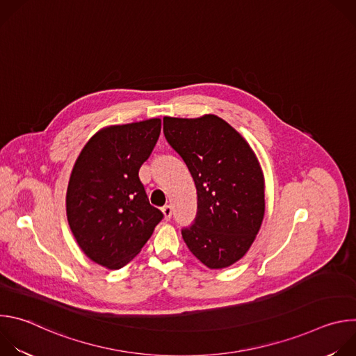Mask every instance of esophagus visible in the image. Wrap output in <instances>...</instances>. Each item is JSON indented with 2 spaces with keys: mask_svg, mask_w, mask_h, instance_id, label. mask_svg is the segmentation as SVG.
I'll list each match as a JSON object with an SVG mask.
<instances>
[{
  "mask_svg": "<svg viewBox=\"0 0 356 356\" xmlns=\"http://www.w3.org/2000/svg\"><path fill=\"white\" fill-rule=\"evenodd\" d=\"M162 213H163V217H165V220H166V221H169V220L172 218L173 210H172V207H170V206H165V207L162 209Z\"/></svg>",
  "mask_w": 356,
  "mask_h": 356,
  "instance_id": "34e87169",
  "label": "esophagus"
}]
</instances>
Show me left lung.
Here are the masks:
<instances>
[{
    "instance_id": "8db88e82",
    "label": "left lung",
    "mask_w": 356,
    "mask_h": 356,
    "mask_svg": "<svg viewBox=\"0 0 356 356\" xmlns=\"http://www.w3.org/2000/svg\"><path fill=\"white\" fill-rule=\"evenodd\" d=\"M169 145L197 188L194 224L181 229L190 252L210 269L238 262L265 216V179L255 152L222 118H163Z\"/></svg>"
}]
</instances>
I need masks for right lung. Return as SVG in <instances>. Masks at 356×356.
<instances>
[{
  "instance_id": "right-lung-1",
  "label": "right lung",
  "mask_w": 356,
  "mask_h": 356,
  "mask_svg": "<svg viewBox=\"0 0 356 356\" xmlns=\"http://www.w3.org/2000/svg\"><path fill=\"white\" fill-rule=\"evenodd\" d=\"M162 121L111 125L86 143L73 166L66 213L70 229L95 264L121 269L162 221L139 180V169L161 135Z\"/></svg>"
}]
</instances>
